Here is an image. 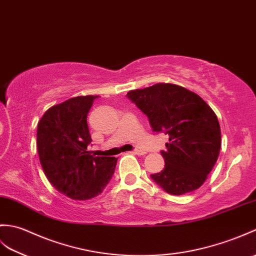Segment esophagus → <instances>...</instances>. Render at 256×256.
I'll return each instance as SVG.
<instances>
[{
	"label": "esophagus",
	"instance_id": "34e87169",
	"mask_svg": "<svg viewBox=\"0 0 256 256\" xmlns=\"http://www.w3.org/2000/svg\"><path fill=\"white\" fill-rule=\"evenodd\" d=\"M132 154H134V155H138V156H142V155H145V152H142V150H133V152H132Z\"/></svg>",
	"mask_w": 256,
	"mask_h": 256
}]
</instances>
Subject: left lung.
<instances>
[{"label": "left lung", "mask_w": 256, "mask_h": 256, "mask_svg": "<svg viewBox=\"0 0 256 256\" xmlns=\"http://www.w3.org/2000/svg\"><path fill=\"white\" fill-rule=\"evenodd\" d=\"M126 97L146 114L154 132L169 136L162 150L164 168L150 174L164 192L182 195L198 188L215 166L222 146L220 126L198 94L174 84L152 85Z\"/></svg>", "instance_id": "8db88e82"}]
</instances>
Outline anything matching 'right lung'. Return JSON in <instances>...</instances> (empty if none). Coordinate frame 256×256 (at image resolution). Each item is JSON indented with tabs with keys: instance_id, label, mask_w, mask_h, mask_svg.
Instances as JSON below:
<instances>
[{
	"instance_id": "obj_1",
	"label": "right lung",
	"mask_w": 256,
	"mask_h": 256,
	"mask_svg": "<svg viewBox=\"0 0 256 256\" xmlns=\"http://www.w3.org/2000/svg\"><path fill=\"white\" fill-rule=\"evenodd\" d=\"M94 96L70 98L46 111L38 123L37 147L41 167L58 192L76 200L102 193L114 174L118 158L94 157L87 116Z\"/></svg>"
}]
</instances>
